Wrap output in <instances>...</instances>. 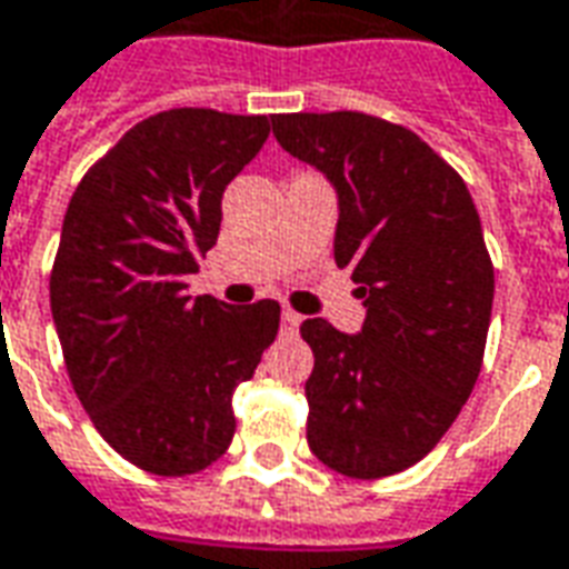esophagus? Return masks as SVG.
<instances>
[{
  "label": "esophagus",
  "instance_id": "obj_1",
  "mask_svg": "<svg viewBox=\"0 0 569 569\" xmlns=\"http://www.w3.org/2000/svg\"><path fill=\"white\" fill-rule=\"evenodd\" d=\"M297 325H300V316H297L293 309H284V312H281V331H284V335H293Z\"/></svg>",
  "mask_w": 569,
  "mask_h": 569
}]
</instances>
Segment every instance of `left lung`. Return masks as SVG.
<instances>
[{
  "label": "left lung",
  "instance_id": "8db88e82",
  "mask_svg": "<svg viewBox=\"0 0 569 569\" xmlns=\"http://www.w3.org/2000/svg\"><path fill=\"white\" fill-rule=\"evenodd\" d=\"M278 144L337 191L335 262L366 322L307 319V440L331 471L378 480L442 440L471 397L492 316V260L471 191L411 129L359 111L278 113Z\"/></svg>",
  "mask_w": 569,
  "mask_h": 569
}]
</instances>
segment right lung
<instances>
[{
	"label": "right lung",
	"mask_w": 569,
	"mask_h": 569,
	"mask_svg": "<svg viewBox=\"0 0 569 569\" xmlns=\"http://www.w3.org/2000/svg\"><path fill=\"white\" fill-rule=\"evenodd\" d=\"M266 139L269 117L154 113L68 203L49 281L64 366L98 433L148 473H198L229 449L234 387L278 335L276 300L188 297L222 191Z\"/></svg>",
	"instance_id": "right-lung-1"
}]
</instances>
